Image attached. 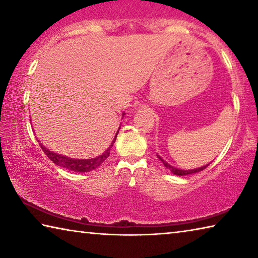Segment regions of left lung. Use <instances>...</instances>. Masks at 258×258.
Listing matches in <instances>:
<instances>
[{
	"label": "left lung",
	"mask_w": 258,
	"mask_h": 258,
	"mask_svg": "<svg viewBox=\"0 0 258 258\" xmlns=\"http://www.w3.org/2000/svg\"><path fill=\"white\" fill-rule=\"evenodd\" d=\"M157 157H158V158L160 159V161L161 163L164 164V166L167 169H169V171H171L173 174H175V175H180V176H184V175H187V174H194V173H198V172H200V171H204L205 168L207 167V166L209 165H206V166H203V167H199V168H195V169H189V171H184V169H180V168H176V167H174V166H172V165H169L168 163H166V161L161 158L160 156H158L157 155Z\"/></svg>",
	"instance_id": "obj_1"
}]
</instances>
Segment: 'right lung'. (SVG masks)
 I'll use <instances>...</instances> for the list:
<instances>
[{
  "label": "right lung",
  "instance_id": "add662e5",
  "mask_svg": "<svg viewBox=\"0 0 258 258\" xmlns=\"http://www.w3.org/2000/svg\"><path fill=\"white\" fill-rule=\"evenodd\" d=\"M125 115V113H123ZM119 130L117 131V133L115 135V138H113L112 142L110 147L108 148V149L103 152L102 155H100L98 157H95V158L92 159H74V158H69V157L66 156H62V155H58L55 154V152H52L49 149H46L45 147H43L41 143L40 146L42 148V150L44 151V154L49 157V159L53 161L55 165L60 166V167L62 168H66L68 171H73V172H78V173H85V172H91L93 171L94 168L99 167L100 165H101L104 160H106L109 155H110V149L113 143L116 141V138H117V134H118Z\"/></svg>",
  "mask_w": 258,
  "mask_h": 258
}]
</instances>
